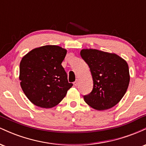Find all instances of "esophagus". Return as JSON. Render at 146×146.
<instances>
[{
    "label": "esophagus",
    "instance_id": "obj_1",
    "mask_svg": "<svg viewBox=\"0 0 146 146\" xmlns=\"http://www.w3.org/2000/svg\"><path fill=\"white\" fill-rule=\"evenodd\" d=\"M73 84H74L75 86H77L78 84V80H76V81H75L74 82H73Z\"/></svg>",
    "mask_w": 146,
    "mask_h": 146
}]
</instances>
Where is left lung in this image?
I'll use <instances>...</instances> for the list:
<instances>
[{"instance_id":"obj_1","label":"left lung","mask_w":146,"mask_h":146,"mask_svg":"<svg viewBox=\"0 0 146 146\" xmlns=\"http://www.w3.org/2000/svg\"><path fill=\"white\" fill-rule=\"evenodd\" d=\"M82 59L90 68L93 88L84 100L94 109L111 108L125 95L130 82L128 65L115 53L97 49H82Z\"/></svg>"}]
</instances>
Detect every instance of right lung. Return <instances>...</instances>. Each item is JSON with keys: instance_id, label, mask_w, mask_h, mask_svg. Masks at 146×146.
<instances>
[{"instance_id": "1", "label": "right lung", "mask_w": 146, "mask_h": 146, "mask_svg": "<svg viewBox=\"0 0 146 146\" xmlns=\"http://www.w3.org/2000/svg\"><path fill=\"white\" fill-rule=\"evenodd\" d=\"M66 50L46 45L31 50L22 58L20 76L22 89L37 106L49 108L58 105L73 86L62 66Z\"/></svg>"}]
</instances>
